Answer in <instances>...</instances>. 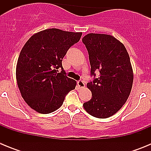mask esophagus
Returning a JSON list of instances; mask_svg holds the SVG:
<instances>
[{"label":"esophagus","mask_w":151,"mask_h":151,"mask_svg":"<svg viewBox=\"0 0 151 151\" xmlns=\"http://www.w3.org/2000/svg\"><path fill=\"white\" fill-rule=\"evenodd\" d=\"M77 85H78L79 88H83L85 86V82H84L82 80H79V81H78V82H77Z\"/></svg>","instance_id":"obj_1"}]
</instances>
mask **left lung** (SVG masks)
Returning <instances> with one entry per match:
<instances>
[{"label":"left lung","mask_w":151,"mask_h":151,"mask_svg":"<svg viewBox=\"0 0 151 151\" xmlns=\"http://www.w3.org/2000/svg\"><path fill=\"white\" fill-rule=\"evenodd\" d=\"M82 42L88 52L91 76H94L87 84L91 99L84 103V109L96 118H108L125 104L132 88L129 55L123 44L110 35L90 33ZM95 72L99 73L97 78Z\"/></svg>","instance_id":"obj_1"}]
</instances>
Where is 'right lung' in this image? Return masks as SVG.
<instances>
[{
  "instance_id": "1",
  "label": "right lung",
  "mask_w": 151,
  "mask_h": 151,
  "mask_svg": "<svg viewBox=\"0 0 151 151\" xmlns=\"http://www.w3.org/2000/svg\"><path fill=\"white\" fill-rule=\"evenodd\" d=\"M82 35L45 29L33 35L22 47L16 69L17 85L24 101L36 112L47 114L57 110L76 88V82L66 76L62 60Z\"/></svg>"
}]
</instances>
